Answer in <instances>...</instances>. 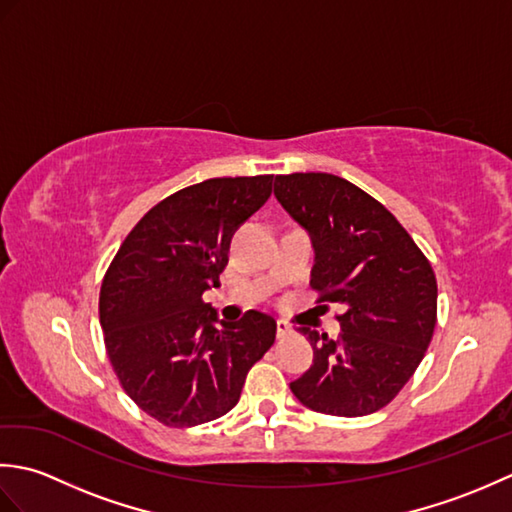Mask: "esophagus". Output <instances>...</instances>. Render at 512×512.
<instances>
[{"label":"esophagus","instance_id":"34e87169","mask_svg":"<svg viewBox=\"0 0 512 512\" xmlns=\"http://www.w3.org/2000/svg\"><path fill=\"white\" fill-rule=\"evenodd\" d=\"M292 332V325L284 319H277V336H286Z\"/></svg>","mask_w":512,"mask_h":512}]
</instances>
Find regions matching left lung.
Masks as SVG:
<instances>
[{
  "label": "left lung",
  "mask_w": 512,
  "mask_h": 512,
  "mask_svg": "<svg viewBox=\"0 0 512 512\" xmlns=\"http://www.w3.org/2000/svg\"><path fill=\"white\" fill-rule=\"evenodd\" d=\"M275 198L310 235V286L341 303V334L301 325L314 350L290 383L301 405L328 416H367L396 398L431 343L438 284L429 259L383 204L332 173L275 178Z\"/></svg>",
  "instance_id": "1"
}]
</instances>
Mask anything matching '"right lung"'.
Instances as JSON below:
<instances>
[{"label":"right lung","mask_w":512,"mask_h":512,"mask_svg":"<svg viewBox=\"0 0 512 512\" xmlns=\"http://www.w3.org/2000/svg\"><path fill=\"white\" fill-rule=\"evenodd\" d=\"M273 193V176L211 178L147 211L101 286L107 356L127 396L167 427L231 411L248 369L275 343L277 323L248 310L220 321L204 290L220 286L231 237Z\"/></svg>","instance_id":"obj_1"}]
</instances>
